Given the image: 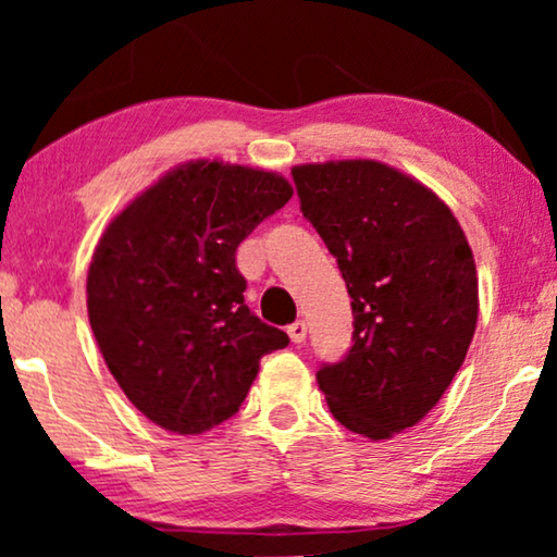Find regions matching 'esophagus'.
<instances>
[{
    "instance_id": "esophagus-1",
    "label": "esophagus",
    "mask_w": 557,
    "mask_h": 557,
    "mask_svg": "<svg viewBox=\"0 0 557 557\" xmlns=\"http://www.w3.org/2000/svg\"><path fill=\"white\" fill-rule=\"evenodd\" d=\"M288 337H292L294 345H301L304 339H307V322H294L292 326H288Z\"/></svg>"
}]
</instances>
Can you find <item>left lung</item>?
<instances>
[{
	"mask_svg": "<svg viewBox=\"0 0 557 557\" xmlns=\"http://www.w3.org/2000/svg\"><path fill=\"white\" fill-rule=\"evenodd\" d=\"M301 212L337 258L352 299V349L319 387L352 433L383 441L441 400L479 317L469 240L448 205L375 159L292 170Z\"/></svg>",
	"mask_w": 557,
	"mask_h": 557,
	"instance_id": "left-lung-1",
	"label": "left lung"
}]
</instances>
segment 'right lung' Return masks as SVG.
<instances>
[{"mask_svg": "<svg viewBox=\"0 0 557 557\" xmlns=\"http://www.w3.org/2000/svg\"><path fill=\"white\" fill-rule=\"evenodd\" d=\"M294 189L276 172L197 159L174 166L106 227L88 269V319L126 398L197 436L238 413L263 355L288 345L243 301L235 250Z\"/></svg>", "mask_w": 557, "mask_h": 557, "instance_id": "obj_1", "label": "right lung"}]
</instances>
